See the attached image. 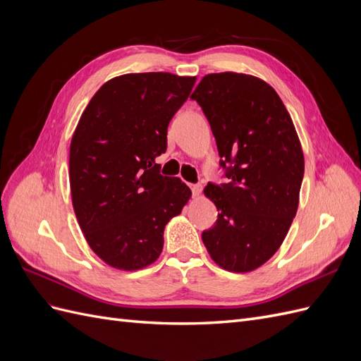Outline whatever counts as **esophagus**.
I'll list each match as a JSON object with an SVG mask.
<instances>
[{"label":"esophagus","instance_id":"esophagus-1","mask_svg":"<svg viewBox=\"0 0 361 361\" xmlns=\"http://www.w3.org/2000/svg\"><path fill=\"white\" fill-rule=\"evenodd\" d=\"M190 188H191V191H192V195L194 197H199V195L202 194V187L200 185H190Z\"/></svg>","mask_w":361,"mask_h":361}]
</instances>
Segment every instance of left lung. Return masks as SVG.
<instances>
[{
  "instance_id": "obj_1",
  "label": "left lung",
  "mask_w": 361,
  "mask_h": 361,
  "mask_svg": "<svg viewBox=\"0 0 361 361\" xmlns=\"http://www.w3.org/2000/svg\"><path fill=\"white\" fill-rule=\"evenodd\" d=\"M211 125L228 183H207L216 206L214 227L202 233L212 260L232 272H250L285 241L300 202L304 155L285 104L253 75L209 73L195 87Z\"/></svg>"
}]
</instances>
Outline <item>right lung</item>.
I'll use <instances>...</instances> for the list:
<instances>
[{
    "label": "right lung",
    "mask_w": 361,
    "mask_h": 361,
    "mask_svg": "<svg viewBox=\"0 0 361 361\" xmlns=\"http://www.w3.org/2000/svg\"><path fill=\"white\" fill-rule=\"evenodd\" d=\"M195 76L126 73L94 93L76 126L69 180L76 220L106 265L135 271L159 257L166 224L191 190L159 173L167 128Z\"/></svg>",
    "instance_id": "right-lung-1"
}]
</instances>
